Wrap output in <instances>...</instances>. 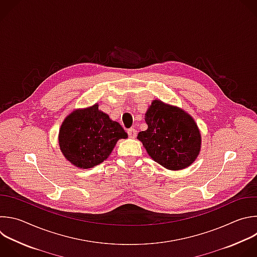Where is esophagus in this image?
<instances>
[{"label":"esophagus","mask_w":257,"mask_h":257,"mask_svg":"<svg viewBox=\"0 0 257 257\" xmlns=\"http://www.w3.org/2000/svg\"><path fill=\"white\" fill-rule=\"evenodd\" d=\"M127 133H128V135H129L130 138H135V136H136V134H137V131H136L134 128H130V129H128Z\"/></svg>","instance_id":"1"}]
</instances>
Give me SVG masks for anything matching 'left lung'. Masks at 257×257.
I'll return each instance as SVG.
<instances>
[{"label": "left lung", "instance_id": "obj_1", "mask_svg": "<svg viewBox=\"0 0 257 257\" xmlns=\"http://www.w3.org/2000/svg\"><path fill=\"white\" fill-rule=\"evenodd\" d=\"M147 130L138 134L151 158L162 166L179 170L197 158L201 135L190 115L159 100L151 103L145 114Z\"/></svg>", "mask_w": 257, "mask_h": 257}]
</instances>
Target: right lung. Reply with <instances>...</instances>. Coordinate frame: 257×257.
<instances>
[{"label":"right lung","instance_id":"obj_1","mask_svg":"<svg viewBox=\"0 0 257 257\" xmlns=\"http://www.w3.org/2000/svg\"><path fill=\"white\" fill-rule=\"evenodd\" d=\"M122 126L98 110V105L72 112L59 131L60 149L67 160L91 168L107 159L117 141L127 138Z\"/></svg>","mask_w":257,"mask_h":257}]
</instances>
